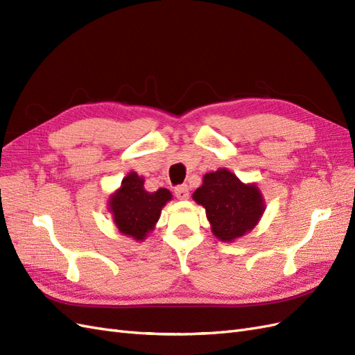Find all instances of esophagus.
<instances>
[{"mask_svg":"<svg viewBox=\"0 0 355 355\" xmlns=\"http://www.w3.org/2000/svg\"><path fill=\"white\" fill-rule=\"evenodd\" d=\"M174 193H175V196H177L178 199H181V200L189 199V187H187V184L177 186L175 190H174Z\"/></svg>","mask_w":355,"mask_h":355,"instance_id":"34e87169","label":"esophagus"}]
</instances>
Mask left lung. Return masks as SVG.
Segmentation results:
<instances>
[{"label":"left lung","instance_id":"obj_1","mask_svg":"<svg viewBox=\"0 0 355 355\" xmlns=\"http://www.w3.org/2000/svg\"><path fill=\"white\" fill-rule=\"evenodd\" d=\"M193 199L205 208L212 234L225 242L235 241L254 229L265 211L259 187L244 184L226 168L205 174Z\"/></svg>","mask_w":355,"mask_h":355}]
</instances>
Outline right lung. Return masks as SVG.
<instances>
[{"instance_id": "right-lung-1", "label": "right lung", "mask_w": 355, "mask_h": 355, "mask_svg": "<svg viewBox=\"0 0 355 355\" xmlns=\"http://www.w3.org/2000/svg\"><path fill=\"white\" fill-rule=\"evenodd\" d=\"M171 198L168 189L150 193L144 189V178L137 172H129L120 189L110 196L108 209L121 234L143 241L155 229L162 208Z\"/></svg>"}]
</instances>
